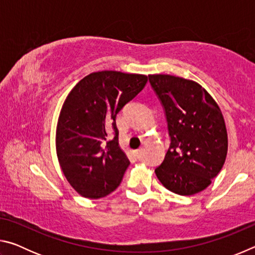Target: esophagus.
Segmentation results:
<instances>
[{
    "label": "esophagus",
    "instance_id": "34e87169",
    "mask_svg": "<svg viewBox=\"0 0 255 255\" xmlns=\"http://www.w3.org/2000/svg\"><path fill=\"white\" fill-rule=\"evenodd\" d=\"M135 156L137 157V158H141L143 157V149H137V150H135Z\"/></svg>",
    "mask_w": 255,
    "mask_h": 255
}]
</instances>
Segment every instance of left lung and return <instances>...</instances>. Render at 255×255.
Returning <instances> with one entry per match:
<instances>
[{"label":"left lung","instance_id":"left-lung-1","mask_svg":"<svg viewBox=\"0 0 255 255\" xmlns=\"http://www.w3.org/2000/svg\"><path fill=\"white\" fill-rule=\"evenodd\" d=\"M165 110L171 144L155 174L181 196L205 190L225 163L228 139L221 108L195 81L169 74L148 75Z\"/></svg>","mask_w":255,"mask_h":255}]
</instances>
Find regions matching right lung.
Listing matches in <instances>:
<instances>
[{"instance_id":"right-lung-1","label":"right lung","mask_w":255,"mask_h":255,"mask_svg":"<svg viewBox=\"0 0 255 255\" xmlns=\"http://www.w3.org/2000/svg\"><path fill=\"white\" fill-rule=\"evenodd\" d=\"M147 83V76L94 72L68 93L56 128V153L68 182L82 197L99 199L118 188L130 162L120 148L116 117ZM109 131L114 138L107 140Z\"/></svg>"}]
</instances>
